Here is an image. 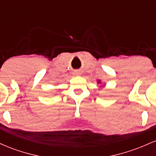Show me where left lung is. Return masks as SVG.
<instances>
[{"label": "left lung", "instance_id": "1", "mask_svg": "<svg viewBox=\"0 0 156 156\" xmlns=\"http://www.w3.org/2000/svg\"><path fill=\"white\" fill-rule=\"evenodd\" d=\"M99 82H100V81H99Z\"/></svg>", "mask_w": 156, "mask_h": 156}]
</instances>
